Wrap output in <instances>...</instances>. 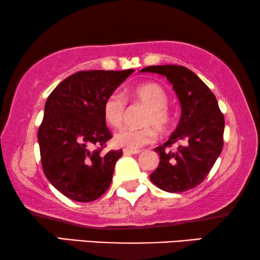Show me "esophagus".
I'll return each mask as SVG.
<instances>
[{
	"instance_id": "esophagus-1",
	"label": "esophagus",
	"mask_w": 260,
	"mask_h": 260,
	"mask_svg": "<svg viewBox=\"0 0 260 260\" xmlns=\"http://www.w3.org/2000/svg\"><path fill=\"white\" fill-rule=\"evenodd\" d=\"M123 152L124 155H133V154H138V152H141V150H138V149H123Z\"/></svg>"
}]
</instances>
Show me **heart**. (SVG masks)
I'll return each instance as SVG.
<instances>
[{"instance_id": "b5f03b06", "label": "heart", "mask_w": 260, "mask_h": 260, "mask_svg": "<svg viewBox=\"0 0 260 260\" xmlns=\"http://www.w3.org/2000/svg\"><path fill=\"white\" fill-rule=\"evenodd\" d=\"M127 101L140 103L145 106L140 127H123L113 136V142L119 147L138 149L151 143L156 137V131L166 133L172 126L173 113L168 105V94L161 85L143 83L135 86L126 94ZM126 112V101L119 92H112L105 98L103 104V115L105 122L112 127L123 124Z\"/></svg>"}]
</instances>
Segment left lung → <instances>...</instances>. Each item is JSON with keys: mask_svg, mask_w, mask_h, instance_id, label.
<instances>
[{"mask_svg": "<svg viewBox=\"0 0 260 260\" xmlns=\"http://www.w3.org/2000/svg\"><path fill=\"white\" fill-rule=\"evenodd\" d=\"M142 72L166 76L182 108L176 130L163 145L155 148L159 163L151 182L169 193L193 189L206 179L223 147L225 118L209 87L194 72L181 65L148 66ZM175 143L179 148H168Z\"/></svg>", "mask_w": 260, "mask_h": 260, "instance_id": "left-lung-1", "label": "left lung"}]
</instances>
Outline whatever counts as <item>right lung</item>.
I'll list each match as a JSON object with an SVG mask.
<instances>
[{"label":"right lung","instance_id":"obj_1","mask_svg":"<svg viewBox=\"0 0 260 260\" xmlns=\"http://www.w3.org/2000/svg\"><path fill=\"white\" fill-rule=\"evenodd\" d=\"M134 71H79L46 101L38 131L41 166L49 182L71 200H97L111 184L123 151L102 152L112 138L103 104Z\"/></svg>","mask_w":260,"mask_h":260}]
</instances>
